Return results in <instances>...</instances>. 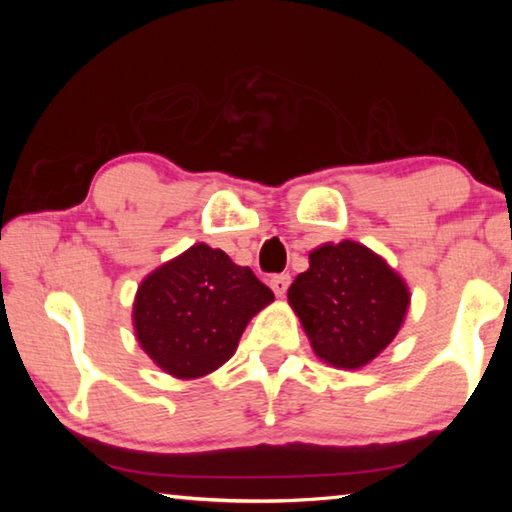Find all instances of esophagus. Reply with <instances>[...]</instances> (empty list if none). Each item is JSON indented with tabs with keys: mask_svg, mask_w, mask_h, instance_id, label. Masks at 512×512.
<instances>
[{
	"mask_svg": "<svg viewBox=\"0 0 512 512\" xmlns=\"http://www.w3.org/2000/svg\"><path fill=\"white\" fill-rule=\"evenodd\" d=\"M289 284H291V275H287V273H282V275H273V277H271V289L275 291V296H277V298H282L284 293H287Z\"/></svg>",
	"mask_w": 512,
	"mask_h": 512,
	"instance_id": "esophagus-1",
	"label": "esophagus"
}]
</instances>
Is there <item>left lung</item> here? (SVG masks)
<instances>
[{
	"label": "left lung",
	"mask_w": 512,
	"mask_h": 512,
	"mask_svg": "<svg viewBox=\"0 0 512 512\" xmlns=\"http://www.w3.org/2000/svg\"><path fill=\"white\" fill-rule=\"evenodd\" d=\"M287 296L314 352L343 370L366 366L395 339L411 300L402 277L350 239L311 250Z\"/></svg>",
	"instance_id": "obj_1"
}]
</instances>
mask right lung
I'll list each match as a JSON object with an SVG mask.
<instances>
[{
  "label": "right lung",
  "instance_id": "1",
  "mask_svg": "<svg viewBox=\"0 0 512 512\" xmlns=\"http://www.w3.org/2000/svg\"><path fill=\"white\" fill-rule=\"evenodd\" d=\"M273 298L248 266L196 244L144 277L133 305L137 341L173 377L210 375L235 354L250 318Z\"/></svg>",
  "mask_w": 512,
  "mask_h": 512
}]
</instances>
